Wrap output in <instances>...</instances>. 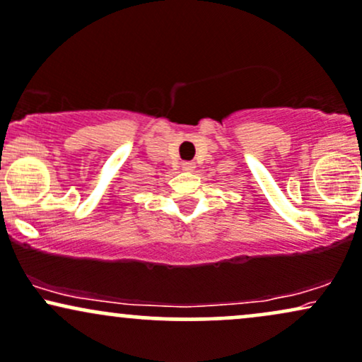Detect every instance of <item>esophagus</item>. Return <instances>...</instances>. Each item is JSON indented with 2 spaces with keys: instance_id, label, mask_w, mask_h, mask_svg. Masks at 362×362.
Returning a JSON list of instances; mask_svg holds the SVG:
<instances>
[{
  "instance_id": "34e87169",
  "label": "esophagus",
  "mask_w": 362,
  "mask_h": 362,
  "mask_svg": "<svg viewBox=\"0 0 362 362\" xmlns=\"http://www.w3.org/2000/svg\"><path fill=\"white\" fill-rule=\"evenodd\" d=\"M182 168L187 170V172H192L195 168V163L194 162H182Z\"/></svg>"
}]
</instances>
